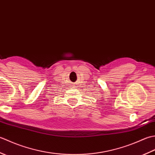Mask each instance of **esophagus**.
<instances>
[{"label":"esophagus","instance_id":"esophagus-1","mask_svg":"<svg viewBox=\"0 0 155 155\" xmlns=\"http://www.w3.org/2000/svg\"><path fill=\"white\" fill-rule=\"evenodd\" d=\"M76 83H74V84H72V85H71V86H73V85H77V84H75Z\"/></svg>","mask_w":155,"mask_h":155}]
</instances>
